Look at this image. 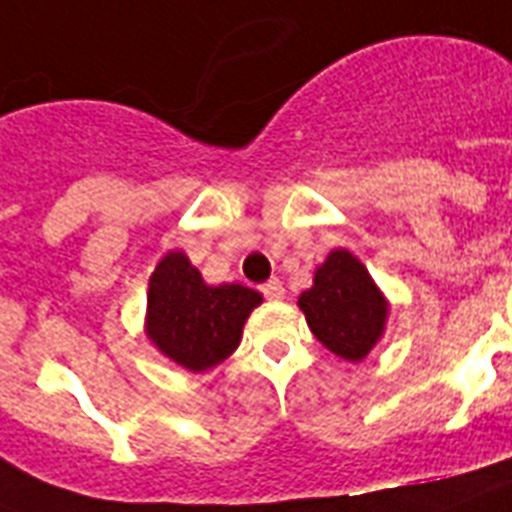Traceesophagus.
<instances>
[{
	"mask_svg": "<svg viewBox=\"0 0 512 512\" xmlns=\"http://www.w3.org/2000/svg\"><path fill=\"white\" fill-rule=\"evenodd\" d=\"M261 293L269 298V301H282L285 298V287L280 280H269L266 285H261Z\"/></svg>",
	"mask_w": 512,
	"mask_h": 512,
	"instance_id": "1",
	"label": "esophagus"
}]
</instances>
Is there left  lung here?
I'll return each mask as SVG.
<instances>
[{
	"label": "left lung",
	"instance_id": "obj_1",
	"mask_svg": "<svg viewBox=\"0 0 512 512\" xmlns=\"http://www.w3.org/2000/svg\"><path fill=\"white\" fill-rule=\"evenodd\" d=\"M298 308L316 340L350 363L369 356L382 340L390 316V301L348 248L329 251L324 264L316 266L314 285L303 290Z\"/></svg>",
	"mask_w": 512,
	"mask_h": 512
}]
</instances>
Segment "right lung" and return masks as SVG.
Returning a JSON list of instances; mask_svg holds the SVG:
<instances>
[{
    "mask_svg": "<svg viewBox=\"0 0 512 512\" xmlns=\"http://www.w3.org/2000/svg\"><path fill=\"white\" fill-rule=\"evenodd\" d=\"M261 293L238 282L209 285L183 251L164 253L149 280L143 332L164 358L201 374L230 358Z\"/></svg>",
    "mask_w": 512,
    "mask_h": 512,
    "instance_id": "right-lung-1",
    "label": "right lung"
}]
</instances>
